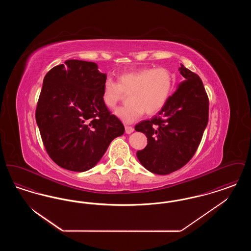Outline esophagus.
<instances>
[{
    "label": "esophagus",
    "mask_w": 251,
    "mask_h": 251,
    "mask_svg": "<svg viewBox=\"0 0 251 251\" xmlns=\"http://www.w3.org/2000/svg\"><path fill=\"white\" fill-rule=\"evenodd\" d=\"M133 131H134V129H133L131 126H125V131H126V133L130 134V133H131Z\"/></svg>",
    "instance_id": "esophagus-1"
}]
</instances>
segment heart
Returning <instances> with one entry per match:
<instances>
[{"mask_svg": "<svg viewBox=\"0 0 251 251\" xmlns=\"http://www.w3.org/2000/svg\"><path fill=\"white\" fill-rule=\"evenodd\" d=\"M173 86L172 73L166 68H143L123 72L117 83L106 79L102 86L101 99L109 108H114L128 94L129 104L117 108L115 115L125 123H132L144 114L154 115L167 103Z\"/></svg>", "mask_w": 251, "mask_h": 251, "instance_id": "b5f03b06", "label": "heart"}]
</instances>
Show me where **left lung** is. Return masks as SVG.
I'll return each mask as SVG.
<instances>
[{
	"label": "left lung",
	"instance_id": "obj_1",
	"mask_svg": "<svg viewBox=\"0 0 251 251\" xmlns=\"http://www.w3.org/2000/svg\"><path fill=\"white\" fill-rule=\"evenodd\" d=\"M181 82L155 117L135 126L148 138V145L136 152L149 171L167 175L185 166L195 154L208 124L209 100L202 81L183 65Z\"/></svg>",
	"mask_w": 251,
	"mask_h": 251
}]
</instances>
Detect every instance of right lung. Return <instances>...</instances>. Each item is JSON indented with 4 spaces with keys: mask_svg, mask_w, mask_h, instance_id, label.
Here are the masks:
<instances>
[{
    "mask_svg": "<svg viewBox=\"0 0 251 251\" xmlns=\"http://www.w3.org/2000/svg\"><path fill=\"white\" fill-rule=\"evenodd\" d=\"M94 62L70 59L45 75L36 120L49 156L59 167H95L124 126L101 99L106 74Z\"/></svg>",
    "mask_w": 251,
    "mask_h": 251,
    "instance_id": "right-lung-1",
    "label": "right lung"
}]
</instances>
